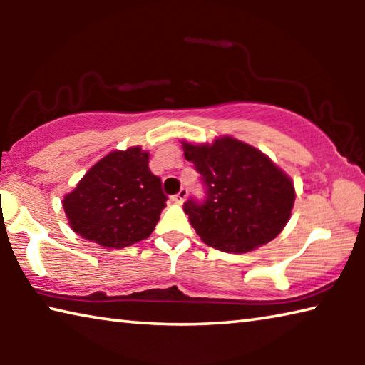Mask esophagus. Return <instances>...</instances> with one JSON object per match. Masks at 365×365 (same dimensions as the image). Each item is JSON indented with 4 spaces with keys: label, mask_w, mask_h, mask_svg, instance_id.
<instances>
[{
    "label": "esophagus",
    "mask_w": 365,
    "mask_h": 365,
    "mask_svg": "<svg viewBox=\"0 0 365 365\" xmlns=\"http://www.w3.org/2000/svg\"><path fill=\"white\" fill-rule=\"evenodd\" d=\"M187 196H188V190L187 188H182L177 195L172 196V201L177 202V205H183V201L187 200Z\"/></svg>",
    "instance_id": "obj_1"
}]
</instances>
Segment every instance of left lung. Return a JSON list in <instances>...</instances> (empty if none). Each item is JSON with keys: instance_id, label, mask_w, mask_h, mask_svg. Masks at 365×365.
I'll use <instances>...</instances> for the list:
<instances>
[{"instance_id": "8db88e82", "label": "left lung", "mask_w": 365, "mask_h": 365, "mask_svg": "<svg viewBox=\"0 0 365 365\" xmlns=\"http://www.w3.org/2000/svg\"><path fill=\"white\" fill-rule=\"evenodd\" d=\"M182 145L206 187L205 201L183 205L202 242L219 251L248 252L285 228L294 205L293 182L262 151L232 137Z\"/></svg>"}]
</instances>
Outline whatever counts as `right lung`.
I'll list each match as a JSON object with an SVG mask.
<instances>
[{
	"label": "right lung",
	"instance_id": "1",
	"mask_svg": "<svg viewBox=\"0 0 365 365\" xmlns=\"http://www.w3.org/2000/svg\"><path fill=\"white\" fill-rule=\"evenodd\" d=\"M140 146L113 151L82 177L63 207L71 228L103 248H125L153 233L168 196Z\"/></svg>",
	"mask_w": 365,
	"mask_h": 365
}]
</instances>
